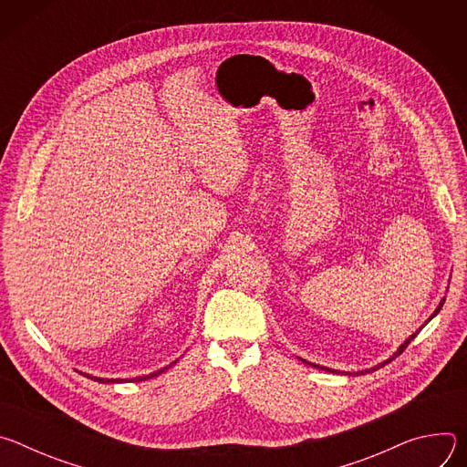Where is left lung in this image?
Masks as SVG:
<instances>
[{"label": "left lung", "mask_w": 467, "mask_h": 467, "mask_svg": "<svg viewBox=\"0 0 467 467\" xmlns=\"http://www.w3.org/2000/svg\"><path fill=\"white\" fill-rule=\"evenodd\" d=\"M443 301H445V299H441V301H440V305H438V306H436V310H434V312H432V314H431V317H429V319H427V321H425V323H429V321H431V319H432V317H434V316H436V314H438V312H440V310H441V306H443ZM423 327H425V325H423ZM420 330H421V327H420ZM420 330H416V332H414V335H410V337H409V338H407V340H405V342H403V344H401V346H399V348H397V351H395V353H393V355H391V357H389V358H386V360H382V362H380V364H377V366H373V368H369V369H362V371H355V373H353V371H338V369H330V368H323V366H317V364H312V362H306V360H303V358H299V360H301V362H305V364H310V366H314V368H319V369H325V371H330V373H344V375H353V377H355V375H357V377H358V375H364V373H369V371H375V369H379V368H382V366H386V364H388V362H391V360H393V358H395V357H399V355H401V353H403V351H405V348H407V346H409V344H410V342H412V340H414V338H416V337H418V332H420Z\"/></svg>", "instance_id": "left-lung-1"}]
</instances>
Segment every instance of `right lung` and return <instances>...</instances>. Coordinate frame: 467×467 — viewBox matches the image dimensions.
<instances>
[{"mask_svg":"<svg viewBox=\"0 0 467 467\" xmlns=\"http://www.w3.org/2000/svg\"><path fill=\"white\" fill-rule=\"evenodd\" d=\"M177 360H173L171 364H168L166 368H161V369H157V371H153V373H150V375H142V377H135V379H103V377H94V375H90V373H83V371H79L81 375H85V377H88V379H92V380H98V382H101V384H116V382H140V380H148V379H153V377H157V375H161L162 371H166L168 368H171L173 364H175Z\"/></svg>","mask_w":467,"mask_h":467,"instance_id":"right-lung-1","label":"right lung"}]
</instances>
